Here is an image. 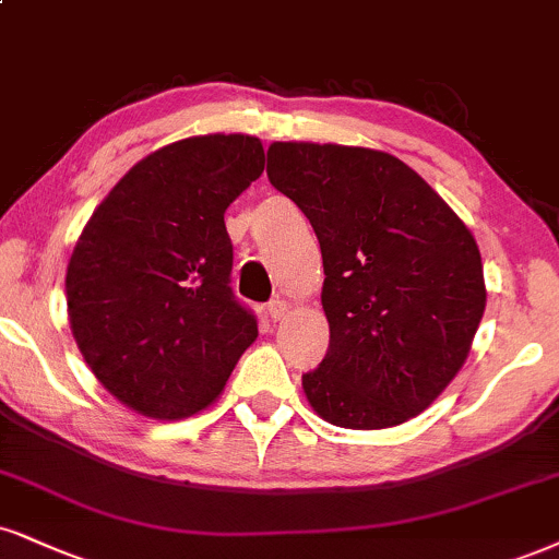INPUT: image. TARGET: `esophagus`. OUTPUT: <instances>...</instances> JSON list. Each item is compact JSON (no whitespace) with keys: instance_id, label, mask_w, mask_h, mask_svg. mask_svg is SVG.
<instances>
[{"instance_id":"esophagus-1","label":"esophagus","mask_w":559,"mask_h":559,"mask_svg":"<svg viewBox=\"0 0 559 559\" xmlns=\"http://www.w3.org/2000/svg\"><path fill=\"white\" fill-rule=\"evenodd\" d=\"M266 316L272 321H282L287 316V302L285 300H272V302H266Z\"/></svg>"}]
</instances>
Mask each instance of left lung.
I'll return each mask as SVG.
<instances>
[{
    "label": "left lung",
    "mask_w": 559,
    "mask_h": 559,
    "mask_svg": "<svg viewBox=\"0 0 559 559\" xmlns=\"http://www.w3.org/2000/svg\"><path fill=\"white\" fill-rule=\"evenodd\" d=\"M266 176L321 243L329 349L302 376L316 415L349 430L402 425L456 378L485 313L472 230L389 153L274 142Z\"/></svg>",
    "instance_id": "left-lung-1"
}]
</instances>
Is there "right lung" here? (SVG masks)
I'll return each mask as SVG.
<instances>
[{"mask_svg": "<svg viewBox=\"0 0 559 559\" xmlns=\"http://www.w3.org/2000/svg\"><path fill=\"white\" fill-rule=\"evenodd\" d=\"M261 170L257 136H189L136 163L87 219L67 266L69 326L129 409L197 415L257 340L230 290L225 210Z\"/></svg>", "mask_w": 559, "mask_h": 559, "instance_id": "right-lung-1", "label": "right lung"}]
</instances>
